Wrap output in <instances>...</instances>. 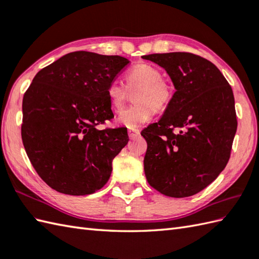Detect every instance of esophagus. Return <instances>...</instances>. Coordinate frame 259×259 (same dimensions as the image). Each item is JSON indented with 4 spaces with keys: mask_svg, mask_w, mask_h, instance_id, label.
Wrapping results in <instances>:
<instances>
[{
    "mask_svg": "<svg viewBox=\"0 0 259 259\" xmlns=\"http://www.w3.org/2000/svg\"><path fill=\"white\" fill-rule=\"evenodd\" d=\"M140 135V130L138 129H129L128 130V136L130 139H134L136 137H138Z\"/></svg>",
    "mask_w": 259,
    "mask_h": 259,
    "instance_id": "1",
    "label": "esophagus"
}]
</instances>
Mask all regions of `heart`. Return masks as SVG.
<instances>
[{"label":"heart","mask_w":259,"mask_h":259,"mask_svg":"<svg viewBox=\"0 0 259 259\" xmlns=\"http://www.w3.org/2000/svg\"><path fill=\"white\" fill-rule=\"evenodd\" d=\"M157 68L148 63H139L125 74V85L113 80L107 88L110 106L120 111L128 99L129 92H134L135 106L124 109L117 118L118 124L134 129L140 126L152 117L153 110L166 108L172 98V88L164 81Z\"/></svg>","instance_id":"obj_1"}]
</instances>
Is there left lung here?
Returning a JSON list of instances; mask_svg holds the SVG:
<instances>
[{
  "label": "left lung",
  "mask_w": 259,
  "mask_h": 259,
  "mask_svg": "<svg viewBox=\"0 0 259 259\" xmlns=\"http://www.w3.org/2000/svg\"><path fill=\"white\" fill-rule=\"evenodd\" d=\"M142 59L166 70L176 89L161 119L141 131L148 144L146 178L164 196L196 195L229 160L237 130L232 87L216 65L196 54L157 53Z\"/></svg>",
  "instance_id": "left-lung-1"
}]
</instances>
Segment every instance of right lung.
Segmentation results:
<instances>
[{
	"label": "right lung",
	"mask_w": 259,
	"mask_h": 259,
	"mask_svg": "<svg viewBox=\"0 0 259 259\" xmlns=\"http://www.w3.org/2000/svg\"><path fill=\"white\" fill-rule=\"evenodd\" d=\"M130 63L119 56L76 51L38 71L22 102V141L32 166L61 194L90 195L108 183L112 160L128 144L113 118L107 88Z\"/></svg>",
	"instance_id": "add662e5"
}]
</instances>
